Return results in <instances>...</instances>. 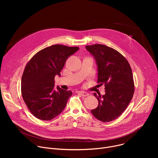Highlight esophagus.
I'll list each match as a JSON object with an SVG mask.
<instances>
[{"label": "esophagus", "instance_id": "esophagus-1", "mask_svg": "<svg viewBox=\"0 0 158 158\" xmlns=\"http://www.w3.org/2000/svg\"><path fill=\"white\" fill-rule=\"evenodd\" d=\"M79 94L81 96H83V97L89 96V94H88L87 93H86V92H84V91H79Z\"/></svg>", "mask_w": 158, "mask_h": 158}]
</instances>
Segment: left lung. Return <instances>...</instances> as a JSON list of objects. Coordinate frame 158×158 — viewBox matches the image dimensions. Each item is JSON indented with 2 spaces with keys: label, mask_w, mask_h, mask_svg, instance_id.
<instances>
[{
  "label": "left lung",
  "mask_w": 158,
  "mask_h": 158,
  "mask_svg": "<svg viewBox=\"0 0 158 158\" xmlns=\"http://www.w3.org/2000/svg\"><path fill=\"white\" fill-rule=\"evenodd\" d=\"M98 65V82L104 84V95L94 96L98 107L91 110L93 115L102 122L118 118L127 108L134 92V84L131 66L126 59L116 50L102 44L86 46Z\"/></svg>",
  "instance_id": "left-lung-1"
}]
</instances>
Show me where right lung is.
<instances>
[{"label":"right lung","mask_w":158,"mask_h":158,"mask_svg":"<svg viewBox=\"0 0 158 158\" xmlns=\"http://www.w3.org/2000/svg\"><path fill=\"white\" fill-rule=\"evenodd\" d=\"M79 49L53 45L39 51L27 64L21 79V92L28 109L37 119L51 120L64 109L73 93L59 86L55 89L54 77L60 76L66 60Z\"/></svg>","instance_id":"obj_1"}]
</instances>
